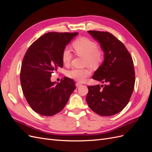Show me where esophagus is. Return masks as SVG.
I'll return each mask as SVG.
<instances>
[{
    "label": "esophagus",
    "mask_w": 152,
    "mask_h": 152,
    "mask_svg": "<svg viewBox=\"0 0 152 152\" xmlns=\"http://www.w3.org/2000/svg\"><path fill=\"white\" fill-rule=\"evenodd\" d=\"M75 86H76V87H80V86H82V84L79 83V82H77L76 84H75Z\"/></svg>",
    "instance_id": "esophagus-1"
}]
</instances>
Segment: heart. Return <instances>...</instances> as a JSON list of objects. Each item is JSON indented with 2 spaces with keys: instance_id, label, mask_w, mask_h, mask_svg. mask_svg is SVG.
I'll list each match as a JSON object with an SVG mask.
<instances>
[{
  "instance_id": "b5f03b06",
  "label": "heart",
  "mask_w": 152,
  "mask_h": 152,
  "mask_svg": "<svg viewBox=\"0 0 152 152\" xmlns=\"http://www.w3.org/2000/svg\"><path fill=\"white\" fill-rule=\"evenodd\" d=\"M73 48L75 53L85 57V64L91 66H96L102 61V55L98 49V45L93 40L86 37H82L75 40L73 44ZM72 55L70 49L66 48L62 53V61L65 65L70 63ZM91 74L89 68H74L68 71L69 77L79 82H84L87 77Z\"/></svg>"
}]
</instances>
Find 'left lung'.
<instances>
[{
	"label": "left lung",
	"instance_id": "obj_1",
	"mask_svg": "<svg viewBox=\"0 0 152 152\" xmlns=\"http://www.w3.org/2000/svg\"><path fill=\"white\" fill-rule=\"evenodd\" d=\"M87 32L100 44L104 53V61L95 71L93 79L107 84L87 87L86 102L99 115L112 116L126 107L134 90L132 59L125 45L112 34L93 30Z\"/></svg>",
	"mask_w": 152,
	"mask_h": 152
}]
</instances>
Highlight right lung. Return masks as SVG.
Instances as JSON below:
<instances>
[{"instance_id":"right-lung-1","label":"right lung","mask_w":152,"mask_h":152,"mask_svg":"<svg viewBox=\"0 0 152 152\" xmlns=\"http://www.w3.org/2000/svg\"><path fill=\"white\" fill-rule=\"evenodd\" d=\"M78 35L49 32L32 44L23 59L20 81L23 93L32 110L44 116H53L65 107L76 88L73 80L64 77L51 82V73L63 66L62 53Z\"/></svg>"}]
</instances>
